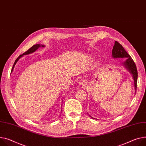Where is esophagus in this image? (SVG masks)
Masks as SVG:
<instances>
[{
  "label": "esophagus",
  "instance_id": "obj_1",
  "mask_svg": "<svg viewBox=\"0 0 146 146\" xmlns=\"http://www.w3.org/2000/svg\"><path fill=\"white\" fill-rule=\"evenodd\" d=\"M79 85L82 86H87V83L86 82L85 80H81L79 82Z\"/></svg>",
  "mask_w": 146,
  "mask_h": 146
}]
</instances>
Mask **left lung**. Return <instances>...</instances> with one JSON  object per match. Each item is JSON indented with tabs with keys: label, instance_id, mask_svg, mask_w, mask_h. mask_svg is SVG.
I'll use <instances>...</instances> for the list:
<instances>
[{
	"label": "left lung",
	"instance_id": "8db88e82",
	"mask_svg": "<svg viewBox=\"0 0 146 146\" xmlns=\"http://www.w3.org/2000/svg\"><path fill=\"white\" fill-rule=\"evenodd\" d=\"M112 58L115 59L126 58V60L123 62L122 64L125 66V68L128 70V72L132 75V77H133L134 80V87L135 89V94H136L138 76L136 66L133 60L131 59L130 56L127 54V52L125 50L123 47L116 41L115 42V45L113 47Z\"/></svg>",
	"mask_w": 146,
	"mask_h": 146
}]
</instances>
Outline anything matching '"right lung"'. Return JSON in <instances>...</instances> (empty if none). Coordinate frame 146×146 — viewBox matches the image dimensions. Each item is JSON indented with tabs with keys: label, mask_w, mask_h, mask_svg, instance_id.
I'll return each mask as SVG.
<instances>
[{
	"label": "right lung",
	"mask_w": 146,
	"mask_h": 146,
	"mask_svg": "<svg viewBox=\"0 0 146 146\" xmlns=\"http://www.w3.org/2000/svg\"><path fill=\"white\" fill-rule=\"evenodd\" d=\"M45 45H40V44H36V45H33L31 48H30L28 50H27L25 52H24V54H23L22 55H20V56L16 59V60H15V63H14V64H13V67H12V69H11V73L13 72V69H14L15 66V65L16 64V63H17V62H18V60H19L21 57H23L24 55H29V54H32V53L35 52L39 48H40V47H45Z\"/></svg>",
	"instance_id": "obj_1"
}]
</instances>
